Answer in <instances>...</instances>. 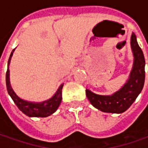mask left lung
<instances>
[{"instance_id": "8db88e82", "label": "left lung", "mask_w": 148, "mask_h": 148, "mask_svg": "<svg viewBox=\"0 0 148 148\" xmlns=\"http://www.w3.org/2000/svg\"><path fill=\"white\" fill-rule=\"evenodd\" d=\"M131 47L134 61L130 79L124 87L111 96L95 94L86 89V95L91 104L101 111L122 113L130 107L141 92L145 81V59L134 33L131 36Z\"/></svg>"}]
</instances>
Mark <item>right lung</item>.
<instances>
[{
    "label": "right lung",
    "instance_id": "1",
    "mask_svg": "<svg viewBox=\"0 0 148 148\" xmlns=\"http://www.w3.org/2000/svg\"><path fill=\"white\" fill-rule=\"evenodd\" d=\"M14 51V50H13ZM13 51L10 54V56L8 60V69L6 71V76H5V81H6V88L9 95L11 97L15 105L18 106V108L23 114L28 115L29 117H47L49 116L57 110L61 102L62 99V88L63 84L60 85V87L57 90L56 93L54 95L53 97L51 99L45 101L43 102H30L24 100L19 98L17 95L14 93V90L12 89L10 83V70H9V64L10 62V59L13 55Z\"/></svg>",
    "mask_w": 148,
    "mask_h": 148
}]
</instances>
